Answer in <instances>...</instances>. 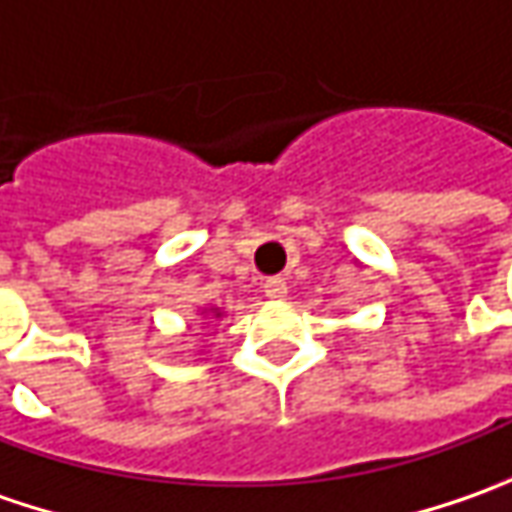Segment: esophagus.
<instances>
[{"label": "esophagus", "instance_id": "esophagus-1", "mask_svg": "<svg viewBox=\"0 0 512 512\" xmlns=\"http://www.w3.org/2000/svg\"><path fill=\"white\" fill-rule=\"evenodd\" d=\"M265 293L270 299H285L287 296V282L282 276H270L265 279Z\"/></svg>", "mask_w": 512, "mask_h": 512}]
</instances>
